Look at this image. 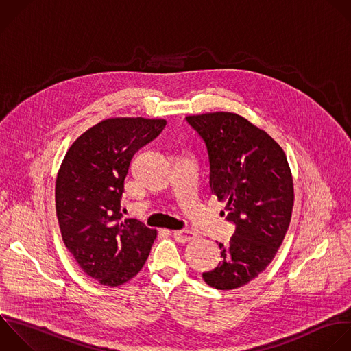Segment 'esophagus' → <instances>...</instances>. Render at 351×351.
<instances>
[{
	"mask_svg": "<svg viewBox=\"0 0 351 351\" xmlns=\"http://www.w3.org/2000/svg\"><path fill=\"white\" fill-rule=\"evenodd\" d=\"M173 236L178 243H186V241H191L195 237V233L189 229H182V230H176L173 233Z\"/></svg>",
	"mask_w": 351,
	"mask_h": 351,
	"instance_id": "esophagus-1",
	"label": "esophagus"
}]
</instances>
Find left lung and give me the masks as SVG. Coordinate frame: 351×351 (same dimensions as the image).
I'll return each instance as SVG.
<instances>
[{
  "label": "left lung",
  "mask_w": 351,
  "mask_h": 351,
  "mask_svg": "<svg viewBox=\"0 0 351 351\" xmlns=\"http://www.w3.org/2000/svg\"><path fill=\"white\" fill-rule=\"evenodd\" d=\"M204 140L210 188L226 202V219L236 225L229 245L203 280L215 289H234L262 273L277 254L293 207V181L282 148L262 129L233 112L186 117Z\"/></svg>",
  "instance_id": "left-lung-1"
}]
</instances>
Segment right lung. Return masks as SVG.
Here are the masks:
<instances>
[{"label": "right lung", "instance_id": "1", "mask_svg": "<svg viewBox=\"0 0 351 351\" xmlns=\"http://www.w3.org/2000/svg\"><path fill=\"white\" fill-rule=\"evenodd\" d=\"M165 119L110 118L69 148L56 178V214L63 241L81 269L118 287L143 269L158 232L123 219L125 178L134 154L160 134Z\"/></svg>", "mask_w": 351, "mask_h": 351}]
</instances>
